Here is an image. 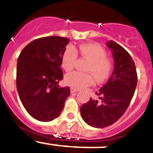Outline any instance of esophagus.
<instances>
[{
	"label": "esophagus",
	"mask_w": 153,
	"mask_h": 153,
	"mask_svg": "<svg viewBox=\"0 0 153 153\" xmlns=\"http://www.w3.org/2000/svg\"><path fill=\"white\" fill-rule=\"evenodd\" d=\"M79 91V90H76V89H75V88H70V92H71V93H76V92H78Z\"/></svg>",
	"instance_id": "34e87169"
}]
</instances>
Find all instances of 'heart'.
<instances>
[{
	"instance_id": "heart-1",
	"label": "heart",
	"mask_w": 153,
	"mask_h": 153,
	"mask_svg": "<svg viewBox=\"0 0 153 153\" xmlns=\"http://www.w3.org/2000/svg\"><path fill=\"white\" fill-rule=\"evenodd\" d=\"M79 51L81 56L90 60L86 71L93 74L98 83L103 82L109 77L113 70V61L108 57L106 51L102 46L97 43L81 44ZM77 56V51L73 46H68L65 49L62 55L61 64L66 71L74 68ZM91 74L75 71L66 76L65 82L73 88H86L94 83V78Z\"/></svg>"
}]
</instances>
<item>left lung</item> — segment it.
I'll return each mask as SVG.
<instances>
[{"instance_id":"left-lung-1","label":"left lung","mask_w":153,"mask_h":153,"mask_svg":"<svg viewBox=\"0 0 153 153\" xmlns=\"http://www.w3.org/2000/svg\"><path fill=\"white\" fill-rule=\"evenodd\" d=\"M106 45L113 51L114 69L109 80L80 107L82 118L88 125L104 128L116 123L129 106L137 84L136 65L123 47L110 40Z\"/></svg>"}]
</instances>
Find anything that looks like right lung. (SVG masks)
Wrapping results in <instances>:
<instances>
[{"label": "right lung", "instance_id": "obj_1", "mask_svg": "<svg viewBox=\"0 0 153 153\" xmlns=\"http://www.w3.org/2000/svg\"><path fill=\"white\" fill-rule=\"evenodd\" d=\"M68 43V38L58 36L36 39L17 59L18 95L27 113L41 122L59 117L70 95V87L58 86L63 77L61 59Z\"/></svg>", "mask_w": 153, "mask_h": 153}]
</instances>
